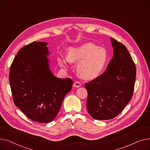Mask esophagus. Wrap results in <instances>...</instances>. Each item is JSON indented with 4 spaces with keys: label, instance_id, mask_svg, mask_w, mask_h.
Listing matches in <instances>:
<instances>
[{
    "label": "esophagus",
    "instance_id": "esophagus-1",
    "mask_svg": "<svg viewBox=\"0 0 150 150\" xmlns=\"http://www.w3.org/2000/svg\"><path fill=\"white\" fill-rule=\"evenodd\" d=\"M81 83L78 81H76L73 83V86L76 87V88H78L79 86H81Z\"/></svg>",
    "mask_w": 150,
    "mask_h": 150
}]
</instances>
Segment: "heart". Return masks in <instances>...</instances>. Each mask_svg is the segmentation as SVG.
<instances>
[{"label":"heart","instance_id":"heart-1","mask_svg":"<svg viewBox=\"0 0 150 150\" xmlns=\"http://www.w3.org/2000/svg\"><path fill=\"white\" fill-rule=\"evenodd\" d=\"M108 60L106 50L91 43L69 47L67 57H61L62 64L69 62L78 63L77 73L86 80H93L100 76L106 67Z\"/></svg>","mask_w":150,"mask_h":150}]
</instances>
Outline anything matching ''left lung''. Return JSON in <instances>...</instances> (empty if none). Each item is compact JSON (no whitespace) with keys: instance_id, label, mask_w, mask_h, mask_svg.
<instances>
[{"instance_id":"obj_1","label":"left lung","mask_w":150,"mask_h":150,"mask_svg":"<svg viewBox=\"0 0 150 150\" xmlns=\"http://www.w3.org/2000/svg\"><path fill=\"white\" fill-rule=\"evenodd\" d=\"M113 57L102 75L85 83L88 112L96 120L117 116L133 96L135 64L125 46L110 38Z\"/></svg>"}]
</instances>
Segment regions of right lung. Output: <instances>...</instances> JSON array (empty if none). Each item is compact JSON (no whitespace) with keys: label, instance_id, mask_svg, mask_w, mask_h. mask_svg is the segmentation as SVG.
<instances>
[{"label":"right lung","instance_id":"add662e5","mask_svg":"<svg viewBox=\"0 0 150 150\" xmlns=\"http://www.w3.org/2000/svg\"><path fill=\"white\" fill-rule=\"evenodd\" d=\"M47 44L33 42L21 48L9 74L15 105L26 117L40 123L55 119L73 85L71 79L58 78L51 72Z\"/></svg>","mask_w":150,"mask_h":150}]
</instances>
